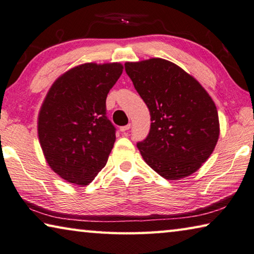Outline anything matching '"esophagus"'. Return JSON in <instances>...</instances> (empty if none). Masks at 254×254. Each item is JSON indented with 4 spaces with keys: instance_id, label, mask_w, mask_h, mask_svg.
<instances>
[{
    "instance_id": "1",
    "label": "esophagus",
    "mask_w": 254,
    "mask_h": 254,
    "mask_svg": "<svg viewBox=\"0 0 254 254\" xmlns=\"http://www.w3.org/2000/svg\"><path fill=\"white\" fill-rule=\"evenodd\" d=\"M130 127H131V125H130V124H128V125H126V126L120 127V131H123V132H125V131H128V130L130 129Z\"/></svg>"
}]
</instances>
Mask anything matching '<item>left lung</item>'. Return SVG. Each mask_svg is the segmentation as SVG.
<instances>
[{"mask_svg": "<svg viewBox=\"0 0 254 254\" xmlns=\"http://www.w3.org/2000/svg\"><path fill=\"white\" fill-rule=\"evenodd\" d=\"M125 69L151 115V129L137 143L144 161L166 180L198 171L219 137L217 108L196 78L172 62H127Z\"/></svg>", "mask_w": 254, "mask_h": 254, "instance_id": "obj_1", "label": "left lung"}]
</instances>
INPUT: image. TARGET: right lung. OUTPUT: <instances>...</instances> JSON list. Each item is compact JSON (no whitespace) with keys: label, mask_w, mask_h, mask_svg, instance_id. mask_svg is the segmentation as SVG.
<instances>
[{"label":"right lung","mask_w":254,"mask_h":254,"mask_svg":"<svg viewBox=\"0 0 254 254\" xmlns=\"http://www.w3.org/2000/svg\"><path fill=\"white\" fill-rule=\"evenodd\" d=\"M120 63H85L53 83L38 115L44 156L69 184L88 186L106 165L116 128L106 116V99L123 73Z\"/></svg>","instance_id":"add662e5"}]
</instances>
